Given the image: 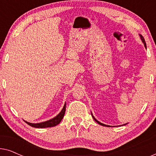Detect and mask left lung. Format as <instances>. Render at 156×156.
<instances>
[{
  "label": "left lung",
  "mask_w": 156,
  "mask_h": 156,
  "mask_svg": "<svg viewBox=\"0 0 156 156\" xmlns=\"http://www.w3.org/2000/svg\"><path fill=\"white\" fill-rule=\"evenodd\" d=\"M140 35V40H142V42H143V43L144 44V46H145V48H146V42H145V40H144V37H143V36L141 35ZM91 116H92V117H93V119H94V121H96V122L97 123H99V124H100V125H101V126H107V127H109V126H108V125H106V124H104V123H101V122H99V121H97V119H96L94 117V116L92 115V114H91ZM126 124H123V125H126Z\"/></svg>",
  "instance_id": "left-lung-1"
}]
</instances>
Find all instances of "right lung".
Listing matches in <instances>:
<instances>
[{"label":"right lung","instance_id":"right-lung-1","mask_svg":"<svg viewBox=\"0 0 156 156\" xmlns=\"http://www.w3.org/2000/svg\"><path fill=\"white\" fill-rule=\"evenodd\" d=\"M65 110H66V103L65 104V106L60 113L57 115V116H55V118H53L50 120H48L47 121H44V122L42 123H29L27 121H25V123H27L29 126H30L32 127H35V128H48V127H53L57 126V124H59V123L61 122L62 119H63L64 116H65Z\"/></svg>","mask_w":156,"mask_h":156}]
</instances>
